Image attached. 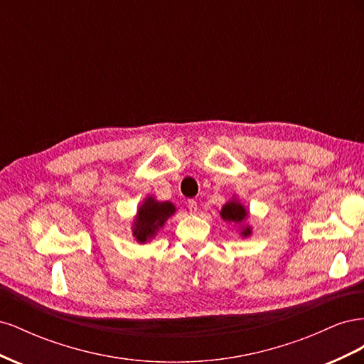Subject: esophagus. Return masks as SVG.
I'll list each match as a JSON object with an SVG mask.
<instances>
[{"label": "esophagus", "mask_w": 364, "mask_h": 364, "mask_svg": "<svg viewBox=\"0 0 364 364\" xmlns=\"http://www.w3.org/2000/svg\"><path fill=\"white\" fill-rule=\"evenodd\" d=\"M188 209H190L191 214H196V213H197V202H196L194 199L188 200Z\"/></svg>", "instance_id": "1"}]
</instances>
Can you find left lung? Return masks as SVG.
I'll use <instances>...</instances> for the list:
<instances>
[{
    "label": "left lung",
    "instance_id": "obj_1",
    "mask_svg": "<svg viewBox=\"0 0 364 364\" xmlns=\"http://www.w3.org/2000/svg\"><path fill=\"white\" fill-rule=\"evenodd\" d=\"M246 215H247L246 209H245L243 206H241L240 203H237V202H229V203H226V205L222 208V217H223L225 220H228V222L240 223V222H243V220L246 218ZM241 234H243V235H249V234H250V229L246 228Z\"/></svg>",
    "mask_w": 364,
    "mask_h": 364
}]
</instances>
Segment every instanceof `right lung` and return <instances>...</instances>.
Returning <instances> with one entry per match:
<instances>
[{
	"label": "right lung",
	"mask_w": 364,
	"mask_h": 364,
	"mask_svg": "<svg viewBox=\"0 0 364 364\" xmlns=\"http://www.w3.org/2000/svg\"><path fill=\"white\" fill-rule=\"evenodd\" d=\"M174 213V206L170 202H155V199H149L146 203L139 208L138 217L135 220V228H134V235L138 241L144 243L149 238L155 235L156 230L164 225L165 220H167Z\"/></svg>",
	"instance_id": "add662e5"
}]
</instances>
